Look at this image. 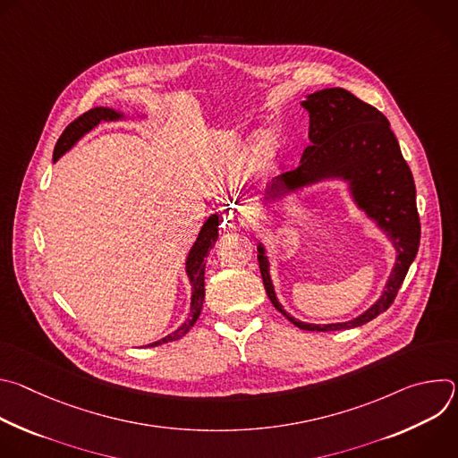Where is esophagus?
Listing matches in <instances>:
<instances>
[{
    "label": "esophagus",
    "mask_w": 458,
    "mask_h": 458,
    "mask_svg": "<svg viewBox=\"0 0 458 458\" xmlns=\"http://www.w3.org/2000/svg\"><path fill=\"white\" fill-rule=\"evenodd\" d=\"M228 221H230L232 225H235V226H246V225L250 223V217H248V214L239 207V208L230 210Z\"/></svg>",
    "instance_id": "esophagus-1"
}]
</instances>
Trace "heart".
Instances as JSON below:
<instances>
[{
	"mask_svg": "<svg viewBox=\"0 0 458 458\" xmlns=\"http://www.w3.org/2000/svg\"><path fill=\"white\" fill-rule=\"evenodd\" d=\"M268 150H270V141L265 140V138H259V141H257V145H255V154H257L259 157H263V156L268 154Z\"/></svg>",
	"mask_w": 458,
	"mask_h": 458,
	"instance_id": "heart-1",
	"label": "heart"
}]
</instances>
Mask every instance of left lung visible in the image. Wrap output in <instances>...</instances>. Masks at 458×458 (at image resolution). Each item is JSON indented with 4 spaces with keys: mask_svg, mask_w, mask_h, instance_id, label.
<instances>
[{
    "mask_svg": "<svg viewBox=\"0 0 458 458\" xmlns=\"http://www.w3.org/2000/svg\"><path fill=\"white\" fill-rule=\"evenodd\" d=\"M302 106L310 114L308 136L311 145L304 148L297 168L270 182L265 199H279L288 190L320 179L343 177L350 181L355 203L394 241L397 260L380 299L357 318L337 324H306L283 310L274 292L265 248L260 244L257 248L259 268L268 299L297 328L308 332L357 328L394 304L419 251L420 219L415 181L389 121L375 106L344 89H324L310 94Z\"/></svg>",
    "mask_w": 458,
    "mask_h": 458,
    "instance_id": "1",
    "label": "left lung"
}]
</instances>
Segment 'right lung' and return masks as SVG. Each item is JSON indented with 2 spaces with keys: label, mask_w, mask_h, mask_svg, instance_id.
<instances>
[{
  "label": "right lung",
  "mask_w": 458,
  "mask_h": 458,
  "mask_svg": "<svg viewBox=\"0 0 458 458\" xmlns=\"http://www.w3.org/2000/svg\"><path fill=\"white\" fill-rule=\"evenodd\" d=\"M121 114L112 110V108H103V106H96L85 114H81L80 117H76L67 128L63 130V134L59 136L55 148H54V161H57L64 152H67L81 136H85L87 132L94 126H98L101 121H115L119 119ZM219 217L214 214L212 217H208V221L203 225L198 241L193 242L188 259H186V274L191 284V304H190V317L186 318V322L179 328L166 335L165 339L150 344V346H157L163 343H170V341H177L182 335H186L191 326L195 324V320L199 318L201 308H203V301H205V267H207V253L208 250L216 244L217 235H219Z\"/></svg>",
  "instance_id": "obj_1"
}]
</instances>
